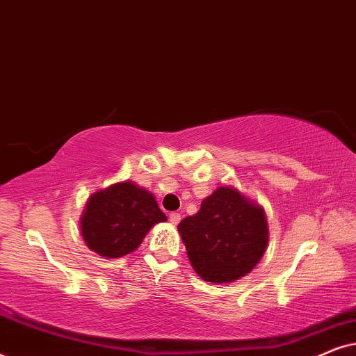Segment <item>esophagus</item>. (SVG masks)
<instances>
[{
  "label": "esophagus",
  "instance_id": "obj_1",
  "mask_svg": "<svg viewBox=\"0 0 356 356\" xmlns=\"http://www.w3.org/2000/svg\"><path fill=\"white\" fill-rule=\"evenodd\" d=\"M168 220L172 222L173 225H178L179 220H181V216H179L178 212H172V213H170V216H168Z\"/></svg>",
  "mask_w": 356,
  "mask_h": 356
}]
</instances>
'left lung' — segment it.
<instances>
[{"mask_svg": "<svg viewBox=\"0 0 356 356\" xmlns=\"http://www.w3.org/2000/svg\"><path fill=\"white\" fill-rule=\"evenodd\" d=\"M178 230L194 270L213 284L250 274L267 246L264 211L227 186L204 199L196 216L183 218Z\"/></svg>", "mask_w": 356, "mask_h": 356, "instance_id": "left-lung-1", "label": "left lung"}]
</instances>
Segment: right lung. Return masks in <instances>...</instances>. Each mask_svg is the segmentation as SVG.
<instances>
[{"instance_id": "add662e5", "label": "right lung", "mask_w": 356, "mask_h": 356, "mask_svg": "<svg viewBox=\"0 0 356 356\" xmlns=\"http://www.w3.org/2000/svg\"><path fill=\"white\" fill-rule=\"evenodd\" d=\"M165 220L167 216L152 194L124 181L92 194L81 218V230L92 251L121 257L133 252L155 223Z\"/></svg>"}]
</instances>
